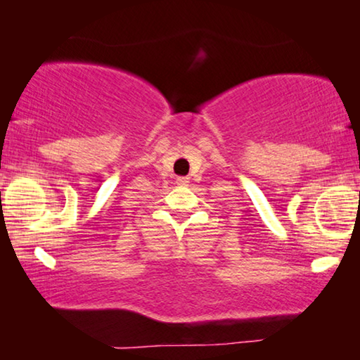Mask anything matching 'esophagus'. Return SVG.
I'll return each mask as SVG.
<instances>
[{"label": "esophagus", "instance_id": "1", "mask_svg": "<svg viewBox=\"0 0 360 360\" xmlns=\"http://www.w3.org/2000/svg\"><path fill=\"white\" fill-rule=\"evenodd\" d=\"M176 184L181 187H186V186H188V178H178L176 179Z\"/></svg>", "mask_w": 360, "mask_h": 360}]
</instances>
